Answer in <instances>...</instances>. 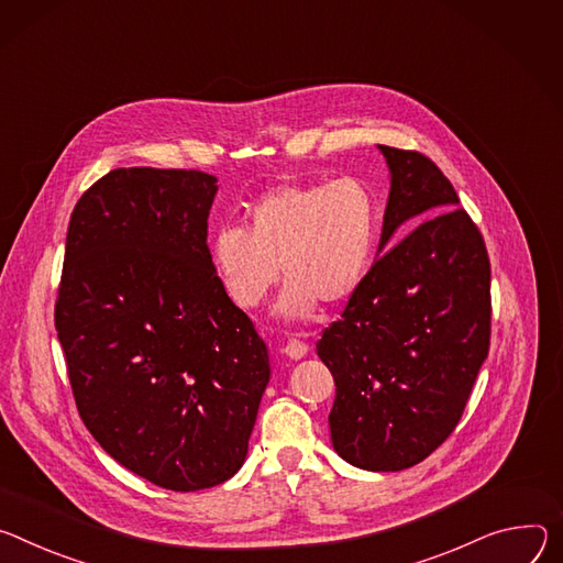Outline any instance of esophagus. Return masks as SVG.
Masks as SVG:
<instances>
[{
    "label": "esophagus",
    "mask_w": 563,
    "mask_h": 563,
    "mask_svg": "<svg viewBox=\"0 0 563 563\" xmlns=\"http://www.w3.org/2000/svg\"><path fill=\"white\" fill-rule=\"evenodd\" d=\"M284 353L290 357V360H301L306 353H308V344L299 342V340H288L286 346H284Z\"/></svg>",
    "instance_id": "34e87169"
}]
</instances>
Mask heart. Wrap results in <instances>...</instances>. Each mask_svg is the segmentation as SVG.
<instances>
[{
	"label": "heart",
	"mask_w": 563,
	"mask_h": 563,
	"mask_svg": "<svg viewBox=\"0 0 563 563\" xmlns=\"http://www.w3.org/2000/svg\"><path fill=\"white\" fill-rule=\"evenodd\" d=\"M378 232V201L353 176L279 183L245 210V228L225 225L210 241V264L241 308H257L282 277L277 316L313 318L318 303L340 306L362 284Z\"/></svg>",
	"instance_id": "heart-1"
}]
</instances>
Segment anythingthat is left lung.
I'll use <instances>...</instances> for the list:
<instances>
[{
  "label": "left lung",
  "mask_w": 563,
  "mask_h": 563,
  "mask_svg": "<svg viewBox=\"0 0 563 563\" xmlns=\"http://www.w3.org/2000/svg\"><path fill=\"white\" fill-rule=\"evenodd\" d=\"M378 150L391 174L378 260L318 355L335 380L333 450L360 470L400 472L463 416L489 349V260L439 167L418 152Z\"/></svg>",
  "instance_id": "left-lung-1"
}]
</instances>
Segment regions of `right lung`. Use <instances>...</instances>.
<instances>
[{
  "label": "right lung",
  "mask_w": 563,
  "mask_h": 563,
  "mask_svg": "<svg viewBox=\"0 0 563 563\" xmlns=\"http://www.w3.org/2000/svg\"><path fill=\"white\" fill-rule=\"evenodd\" d=\"M217 178L120 167L74 208L55 331L82 422L150 483L195 492L239 472L271 357L208 247Z\"/></svg>",
  "instance_id": "right-lung-1"
}]
</instances>
